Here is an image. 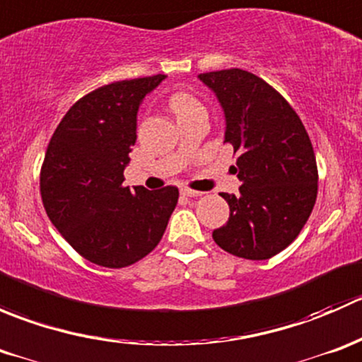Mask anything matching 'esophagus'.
<instances>
[{"instance_id": "obj_1", "label": "esophagus", "mask_w": 362, "mask_h": 362, "mask_svg": "<svg viewBox=\"0 0 362 362\" xmlns=\"http://www.w3.org/2000/svg\"><path fill=\"white\" fill-rule=\"evenodd\" d=\"M182 196H187V198H199V196L203 194V192L199 191H192V189H182Z\"/></svg>"}]
</instances>
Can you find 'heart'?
I'll return each mask as SVG.
<instances>
[{"label": "heart", "mask_w": 362, "mask_h": 362, "mask_svg": "<svg viewBox=\"0 0 362 362\" xmlns=\"http://www.w3.org/2000/svg\"><path fill=\"white\" fill-rule=\"evenodd\" d=\"M168 103H170V108L177 117L184 115V113L191 110H196V108H202V105H199V101L194 96H191L189 93H182V90L180 93L171 94Z\"/></svg>", "instance_id": "obj_1"}]
</instances>
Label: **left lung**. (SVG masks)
Instances as JSON below:
<instances>
[{
    "label": "left lung",
    "mask_w": 362,
    "mask_h": 362,
    "mask_svg": "<svg viewBox=\"0 0 362 362\" xmlns=\"http://www.w3.org/2000/svg\"><path fill=\"white\" fill-rule=\"evenodd\" d=\"M226 117L224 144L238 154L240 194L222 192L229 221L215 229L221 249L262 261L294 242L317 199V160L301 119L286 98L240 68L202 73Z\"/></svg>",
    "instance_id": "1"
}]
</instances>
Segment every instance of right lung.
<instances>
[{
    "label": "right lung",
    "mask_w": 362,
    "mask_h": 362,
    "mask_svg": "<svg viewBox=\"0 0 362 362\" xmlns=\"http://www.w3.org/2000/svg\"><path fill=\"white\" fill-rule=\"evenodd\" d=\"M166 75L98 87L66 112L47 147L40 192L50 222L87 261L126 268L158 247L178 202L173 185L124 187L141 100Z\"/></svg>",
    "instance_id": "1"
}]
</instances>
